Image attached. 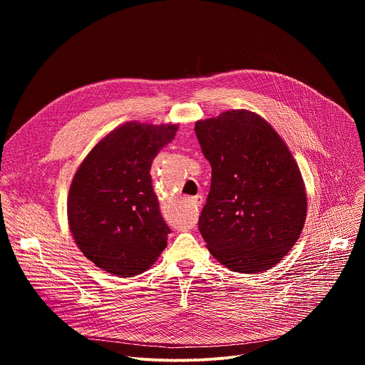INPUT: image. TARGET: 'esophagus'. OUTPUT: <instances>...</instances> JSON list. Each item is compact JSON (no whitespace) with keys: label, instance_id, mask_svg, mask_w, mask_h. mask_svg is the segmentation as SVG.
<instances>
[{"label":"esophagus","instance_id":"34e87169","mask_svg":"<svg viewBox=\"0 0 365 365\" xmlns=\"http://www.w3.org/2000/svg\"><path fill=\"white\" fill-rule=\"evenodd\" d=\"M187 202H189L190 205H193L195 207H199V206H200V203H202V199H200L199 196H195V197H189V199H187Z\"/></svg>","mask_w":365,"mask_h":365}]
</instances>
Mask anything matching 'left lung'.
<instances>
[{"mask_svg":"<svg viewBox=\"0 0 365 365\" xmlns=\"http://www.w3.org/2000/svg\"><path fill=\"white\" fill-rule=\"evenodd\" d=\"M211 163V190L199 217L207 250L238 273L274 267L306 220V192L284 141L259 115L232 110L195 127Z\"/></svg>","mask_w":365,"mask_h":365,"instance_id":"1","label":"left lung"}]
</instances>
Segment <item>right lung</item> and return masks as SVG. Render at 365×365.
Here are the masks:
<instances>
[{
  "instance_id": "obj_1",
  "label": "right lung",
  "mask_w": 365,
  "mask_h": 365,
  "mask_svg": "<svg viewBox=\"0 0 365 365\" xmlns=\"http://www.w3.org/2000/svg\"><path fill=\"white\" fill-rule=\"evenodd\" d=\"M178 125L127 123L102 138L79 166L68 197L72 235L86 258L120 277L137 276L162 254L170 228L150 169Z\"/></svg>"
}]
</instances>
